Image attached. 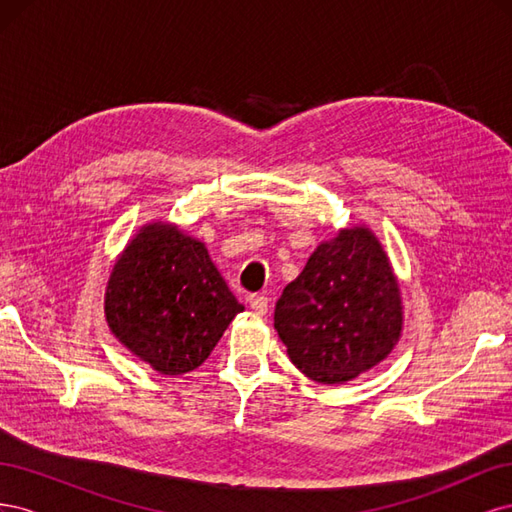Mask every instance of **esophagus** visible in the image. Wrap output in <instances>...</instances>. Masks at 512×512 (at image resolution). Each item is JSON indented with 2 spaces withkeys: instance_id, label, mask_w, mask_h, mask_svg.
Returning a JSON list of instances; mask_svg holds the SVG:
<instances>
[{
  "instance_id": "obj_1",
  "label": "esophagus",
  "mask_w": 512,
  "mask_h": 512,
  "mask_svg": "<svg viewBox=\"0 0 512 512\" xmlns=\"http://www.w3.org/2000/svg\"><path fill=\"white\" fill-rule=\"evenodd\" d=\"M247 303H250V307L260 316H265L269 312V299L262 297V294H252V297L247 299Z\"/></svg>"
}]
</instances>
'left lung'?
Instances as JSON below:
<instances>
[{"instance_id":"8db88e82","label":"left lung","mask_w":512,"mask_h":512,"mask_svg":"<svg viewBox=\"0 0 512 512\" xmlns=\"http://www.w3.org/2000/svg\"><path fill=\"white\" fill-rule=\"evenodd\" d=\"M290 361L320 384H344L382 363L404 329L389 254L367 226L322 241L275 305Z\"/></svg>"}]
</instances>
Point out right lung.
<instances>
[{"mask_svg": "<svg viewBox=\"0 0 512 512\" xmlns=\"http://www.w3.org/2000/svg\"><path fill=\"white\" fill-rule=\"evenodd\" d=\"M243 305L205 243L177 224H145L123 247L104 292L111 333L162 376L203 365Z\"/></svg>", "mask_w": 512, "mask_h": 512, "instance_id": "obj_1", "label": "right lung"}]
</instances>
